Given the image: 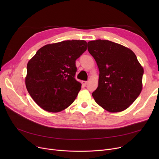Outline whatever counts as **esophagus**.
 <instances>
[{
  "instance_id": "obj_1",
  "label": "esophagus",
  "mask_w": 159,
  "mask_h": 159,
  "mask_svg": "<svg viewBox=\"0 0 159 159\" xmlns=\"http://www.w3.org/2000/svg\"><path fill=\"white\" fill-rule=\"evenodd\" d=\"M82 84L84 86H86L88 84V82L87 81H82Z\"/></svg>"
}]
</instances>
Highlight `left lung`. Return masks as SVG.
Wrapping results in <instances>:
<instances>
[{
  "label": "left lung",
  "instance_id": "1",
  "mask_svg": "<svg viewBox=\"0 0 159 159\" xmlns=\"http://www.w3.org/2000/svg\"><path fill=\"white\" fill-rule=\"evenodd\" d=\"M88 50L99 70L98 87L92 96L106 111L128 108L143 89L144 69L129 48L107 40L88 43Z\"/></svg>",
  "mask_w": 159,
  "mask_h": 159
}]
</instances>
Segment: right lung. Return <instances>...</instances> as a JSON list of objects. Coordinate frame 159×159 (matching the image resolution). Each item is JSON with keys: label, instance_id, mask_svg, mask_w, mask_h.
<instances>
[{"label": "right lung", "instance_id": "1", "mask_svg": "<svg viewBox=\"0 0 159 159\" xmlns=\"http://www.w3.org/2000/svg\"><path fill=\"white\" fill-rule=\"evenodd\" d=\"M87 49L85 40H64L40 48L28 61L25 84L36 104L48 112L70 106L81 89L75 61Z\"/></svg>", "mask_w": 159, "mask_h": 159}]
</instances>
